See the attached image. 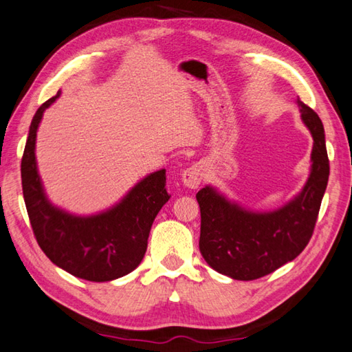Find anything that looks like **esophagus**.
Masks as SVG:
<instances>
[{"label":"esophagus","mask_w":352,"mask_h":352,"mask_svg":"<svg viewBox=\"0 0 352 352\" xmlns=\"http://www.w3.org/2000/svg\"><path fill=\"white\" fill-rule=\"evenodd\" d=\"M204 175H205V168L202 164L191 165V167L182 171V176H181L182 185H185L187 188H197L202 182Z\"/></svg>","instance_id":"obj_1"}]
</instances>
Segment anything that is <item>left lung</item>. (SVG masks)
Listing matches in <instances>:
<instances>
[{
  "label": "left lung",
  "instance_id": "1",
  "mask_svg": "<svg viewBox=\"0 0 352 352\" xmlns=\"http://www.w3.org/2000/svg\"><path fill=\"white\" fill-rule=\"evenodd\" d=\"M302 122L313 136L311 167L302 190L282 207H243L213 185L197 191L201 207L199 250L211 268L234 280H254L294 261L313 236L327 190L329 161L320 118L296 99Z\"/></svg>",
  "mask_w": 352,
  "mask_h": 352
}]
</instances>
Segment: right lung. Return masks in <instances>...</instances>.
Wrapping results in <instances>:
<instances>
[{"mask_svg":"<svg viewBox=\"0 0 352 352\" xmlns=\"http://www.w3.org/2000/svg\"><path fill=\"white\" fill-rule=\"evenodd\" d=\"M61 96L45 101L32 119L21 179L25 208L38 245L56 267L90 282H110L133 271L147 251L148 234L170 195L165 170L142 177L116 204L94 214H75L53 204L36 164V133L44 111Z\"/></svg>","mask_w":352,"mask_h":352,"instance_id":"add662e5","label":"right lung"}]
</instances>
